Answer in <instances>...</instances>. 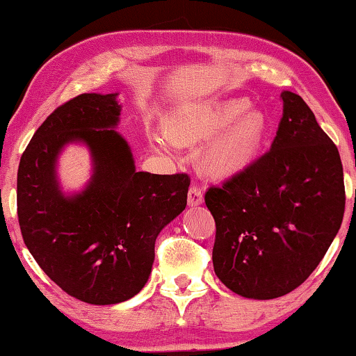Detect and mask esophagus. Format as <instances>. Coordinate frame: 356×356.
Instances as JSON below:
<instances>
[{"mask_svg": "<svg viewBox=\"0 0 356 356\" xmlns=\"http://www.w3.org/2000/svg\"><path fill=\"white\" fill-rule=\"evenodd\" d=\"M204 197H202V191L201 188H199V184L194 181L191 186H189V191H188V204L189 206H199V204H202Z\"/></svg>", "mask_w": 356, "mask_h": 356, "instance_id": "esophagus-1", "label": "esophagus"}]
</instances>
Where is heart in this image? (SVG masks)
I'll use <instances>...</instances> for the list:
<instances>
[{
  "instance_id": "b5f03b06",
  "label": "heart",
  "mask_w": 356,
  "mask_h": 356,
  "mask_svg": "<svg viewBox=\"0 0 356 356\" xmlns=\"http://www.w3.org/2000/svg\"><path fill=\"white\" fill-rule=\"evenodd\" d=\"M245 100L230 102L218 106L188 105L179 108L170 118L168 134L179 143H196L209 138L218 129L238 118L246 110ZM267 133L266 116L259 110H250L228 128L220 138L209 145L204 154V162L211 173L217 177H230L246 168L259 152ZM155 145L165 149V140L157 138Z\"/></svg>"
}]
</instances>
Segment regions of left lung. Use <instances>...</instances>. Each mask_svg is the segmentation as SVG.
I'll return each instance as SVG.
<instances>
[{"mask_svg":"<svg viewBox=\"0 0 356 356\" xmlns=\"http://www.w3.org/2000/svg\"><path fill=\"white\" fill-rule=\"evenodd\" d=\"M272 147L241 172L209 186L216 220L213 270L223 285L254 300L300 286L323 261L342 225L343 168L332 139L306 102L282 92Z\"/></svg>","mask_w":356,"mask_h":356,"instance_id":"1","label":"left lung"}]
</instances>
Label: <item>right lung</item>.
Returning <instances> with one entry per match:
<instances>
[{"mask_svg": "<svg viewBox=\"0 0 356 356\" xmlns=\"http://www.w3.org/2000/svg\"><path fill=\"white\" fill-rule=\"evenodd\" d=\"M116 94H81L58 106L24 150L17 170V218L27 250L67 295L90 305L133 298L149 279L162 228L186 207V173L136 172L116 133ZM82 140L95 177L74 198L54 178L56 155Z\"/></svg>", "mask_w": 356, "mask_h": 356, "instance_id": "1", "label": "right lung"}]
</instances>
